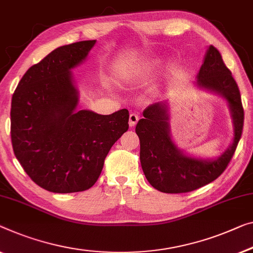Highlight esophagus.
<instances>
[{
    "instance_id": "1",
    "label": "esophagus",
    "mask_w": 253,
    "mask_h": 253,
    "mask_svg": "<svg viewBox=\"0 0 253 253\" xmlns=\"http://www.w3.org/2000/svg\"><path fill=\"white\" fill-rule=\"evenodd\" d=\"M138 122V116L136 114H130L129 115V126L134 127Z\"/></svg>"
}]
</instances>
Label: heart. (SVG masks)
Masks as SVG:
<instances>
[{"instance_id": "obj_1", "label": "heart", "mask_w": 253, "mask_h": 253, "mask_svg": "<svg viewBox=\"0 0 253 253\" xmlns=\"http://www.w3.org/2000/svg\"><path fill=\"white\" fill-rule=\"evenodd\" d=\"M159 65V60H149V61H146V63L144 65V69H151V68H154L156 66Z\"/></svg>"}]
</instances>
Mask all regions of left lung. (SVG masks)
Wrapping results in <instances>:
<instances>
[{
  "label": "left lung",
  "mask_w": 253,
  "mask_h": 253,
  "mask_svg": "<svg viewBox=\"0 0 253 253\" xmlns=\"http://www.w3.org/2000/svg\"><path fill=\"white\" fill-rule=\"evenodd\" d=\"M194 86L220 95L227 102L233 123V141L216 158L193 157L172 141L167 101L151 104L143 111L135 131L139 137V160L148 182L164 193H186L213 182L227 167L243 129L244 112L240 90L219 51L207 48Z\"/></svg>",
  "instance_id": "1"
}]
</instances>
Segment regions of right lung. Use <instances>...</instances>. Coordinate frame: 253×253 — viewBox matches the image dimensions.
Returning <instances> with one entry per match:
<instances>
[{"mask_svg":"<svg viewBox=\"0 0 253 253\" xmlns=\"http://www.w3.org/2000/svg\"><path fill=\"white\" fill-rule=\"evenodd\" d=\"M96 41L63 45L26 71L11 102L14 156L37 185L53 193L92 187L111 146L128 129L127 109L99 115L78 109L71 69Z\"/></svg>","mask_w":253,"mask_h":253,"instance_id":"obj_1","label":"right lung"}]
</instances>
